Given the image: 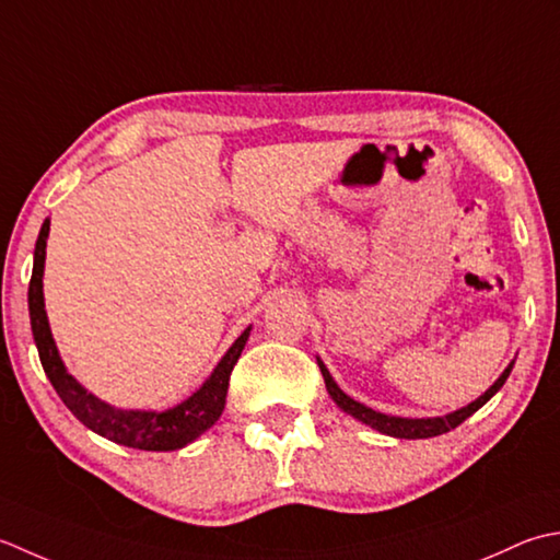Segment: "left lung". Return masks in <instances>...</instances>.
Here are the masks:
<instances>
[{
  "mask_svg": "<svg viewBox=\"0 0 560 560\" xmlns=\"http://www.w3.org/2000/svg\"><path fill=\"white\" fill-rule=\"evenodd\" d=\"M512 364H515V362L508 364V370H505L503 374H500V380H498L493 386H490V389H488L483 396H478L474 404L464 406V408H459V410H454V413H450V416H444V418H396V416H384V413H380V410H372V408H368V406H362V404L355 401V398H350L348 394L340 392L338 384L334 382V376L328 374L326 364H324L322 360H318V368H322V374H324V382H326V389H328L330 398H334V401H336L340 408H343L346 413H350L352 418L362 420L364 425H370V428H374V430L384 432V435L401 438V440L435 438V435H442V432L454 430L456 425H462L466 418L474 416L478 408H481L486 401H490V398L495 396V392L500 389V386L505 384V380L510 376Z\"/></svg>",
  "mask_w": 560,
  "mask_h": 560,
  "instance_id": "obj_1",
  "label": "left lung"
}]
</instances>
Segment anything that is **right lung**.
I'll use <instances>...</instances> for the list:
<instances>
[{
    "label": "right lung",
    "instance_id": "obj_1",
    "mask_svg": "<svg viewBox=\"0 0 560 560\" xmlns=\"http://www.w3.org/2000/svg\"><path fill=\"white\" fill-rule=\"evenodd\" d=\"M50 220H45L40 226L36 254H33V276L28 284V312H31V328L33 340L38 346V355L45 374L55 386L57 396L62 404L72 410L77 420L94 430L96 435L110 442L125 444V447L147 450V452H171L186 447L188 442L200 438L205 430L217 423L226 404V389H230V376L234 364L242 355V350L248 340L246 328L242 336L234 340V346L226 350V355L217 364L210 380L200 389L186 398L184 404L154 413V410H120L104 401H98L94 394H89L72 374H67L65 364L57 355L55 340L45 316L43 302V266H45V244H48Z\"/></svg>",
    "mask_w": 560,
    "mask_h": 560
}]
</instances>
